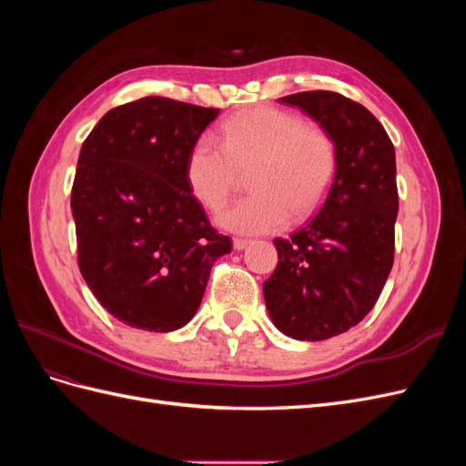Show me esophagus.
Instances as JSON below:
<instances>
[{"label":"esophagus","instance_id":"esophagus-1","mask_svg":"<svg viewBox=\"0 0 466 466\" xmlns=\"http://www.w3.org/2000/svg\"><path fill=\"white\" fill-rule=\"evenodd\" d=\"M248 245H250L248 238H233V248H235V250H243V248H247Z\"/></svg>","mask_w":466,"mask_h":466}]
</instances>
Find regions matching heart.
I'll return each instance as SVG.
<instances>
[{
    "label": "heart",
    "mask_w": 466,
    "mask_h": 466,
    "mask_svg": "<svg viewBox=\"0 0 466 466\" xmlns=\"http://www.w3.org/2000/svg\"><path fill=\"white\" fill-rule=\"evenodd\" d=\"M223 142L204 132L194 139L187 157V182L196 200L218 208L228 198L237 167L255 161L252 192L219 209V228L258 235L291 219L311 216L327 198L336 175V146L317 126L289 110L250 106L221 126Z\"/></svg>",
    "instance_id": "1"
}]
</instances>
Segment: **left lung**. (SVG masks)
Wrapping results in <instances>:
<instances>
[{
	"label": "left lung",
	"mask_w": 466,
	"mask_h": 466,
	"mask_svg": "<svg viewBox=\"0 0 466 466\" xmlns=\"http://www.w3.org/2000/svg\"><path fill=\"white\" fill-rule=\"evenodd\" d=\"M319 122L336 146V175L319 214L276 238L278 266L264 281L268 315L295 340H327L368 315L394 258L397 161L380 122L340 93L279 98Z\"/></svg>",
	"instance_id": "1"
}]
</instances>
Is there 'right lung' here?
I'll return each instance as SVG.
<instances>
[{"mask_svg": "<svg viewBox=\"0 0 466 466\" xmlns=\"http://www.w3.org/2000/svg\"><path fill=\"white\" fill-rule=\"evenodd\" d=\"M218 112L144 96L108 110L81 146L72 188L77 264L98 303L132 329L185 327L211 266L231 252L187 182L190 146Z\"/></svg>", "mask_w": 466, "mask_h": 466, "instance_id": "right-lung-1", "label": "right lung"}]
</instances>
